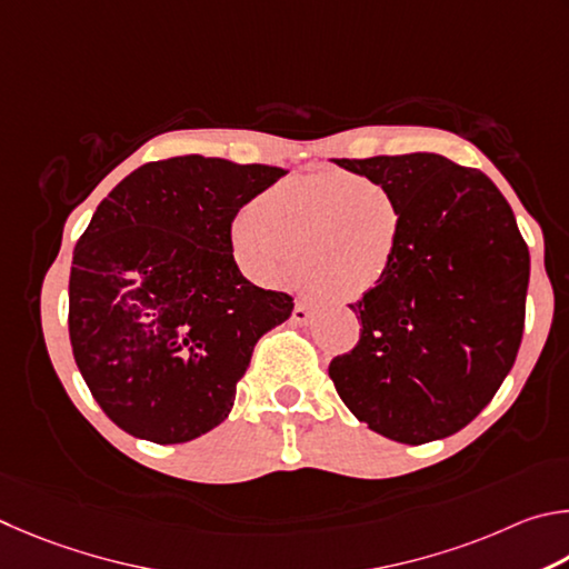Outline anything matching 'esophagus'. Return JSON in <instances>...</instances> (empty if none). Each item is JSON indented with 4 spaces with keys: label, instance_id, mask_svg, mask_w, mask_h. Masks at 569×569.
Returning a JSON list of instances; mask_svg holds the SVG:
<instances>
[{
    "label": "esophagus",
    "instance_id": "1",
    "mask_svg": "<svg viewBox=\"0 0 569 569\" xmlns=\"http://www.w3.org/2000/svg\"><path fill=\"white\" fill-rule=\"evenodd\" d=\"M310 315H312V307L307 302H295V310H292V322L297 325H307L310 322Z\"/></svg>",
    "mask_w": 569,
    "mask_h": 569
}]
</instances>
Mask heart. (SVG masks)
I'll use <instances>...</instances> for the list:
<instances>
[{
	"label": "heart",
	"instance_id": "b5f03b06",
	"mask_svg": "<svg viewBox=\"0 0 569 569\" xmlns=\"http://www.w3.org/2000/svg\"><path fill=\"white\" fill-rule=\"evenodd\" d=\"M402 209L382 184L312 172L269 187L229 234L239 269L264 287L292 282L327 300H357L385 282L402 242Z\"/></svg>",
	"mask_w": 569,
	"mask_h": 569
}]
</instances>
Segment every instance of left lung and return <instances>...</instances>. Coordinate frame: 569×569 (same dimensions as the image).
Wrapping results in <instances>:
<instances>
[{"label": "left lung", "instance_id": "obj_1", "mask_svg": "<svg viewBox=\"0 0 569 569\" xmlns=\"http://www.w3.org/2000/svg\"><path fill=\"white\" fill-rule=\"evenodd\" d=\"M337 164L382 184L402 209V242L330 377L357 420L395 442L460 432L512 370L525 330L530 252L512 207L480 169L415 152Z\"/></svg>", "mask_w": 569, "mask_h": 569}]
</instances>
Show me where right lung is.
<instances>
[{
  "label": "right lung",
  "mask_w": 569,
  "mask_h": 569,
  "mask_svg": "<svg viewBox=\"0 0 569 569\" xmlns=\"http://www.w3.org/2000/svg\"><path fill=\"white\" fill-rule=\"evenodd\" d=\"M287 172L184 154L124 177L79 237L69 272L74 362L104 415L157 445L227 420L259 337L292 297L242 277L232 222Z\"/></svg>",
  "instance_id": "obj_1"
}]
</instances>
